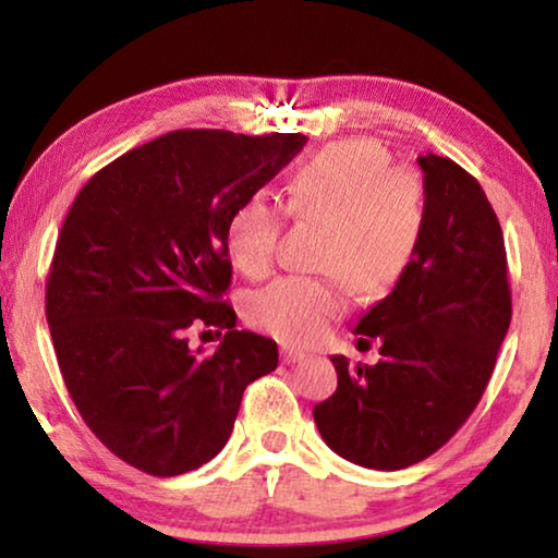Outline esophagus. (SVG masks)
<instances>
[{"instance_id":"obj_1","label":"esophagus","mask_w":558,"mask_h":558,"mask_svg":"<svg viewBox=\"0 0 558 558\" xmlns=\"http://www.w3.org/2000/svg\"><path fill=\"white\" fill-rule=\"evenodd\" d=\"M304 357H307V353H304V350H300V348H292V345H284V348H281V361H284L287 365H292V363H302Z\"/></svg>"}]
</instances>
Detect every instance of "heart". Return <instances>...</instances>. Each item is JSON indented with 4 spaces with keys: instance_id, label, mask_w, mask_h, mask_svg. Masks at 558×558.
<instances>
[{
    "instance_id": "heart-1",
    "label": "heart",
    "mask_w": 558,
    "mask_h": 558,
    "mask_svg": "<svg viewBox=\"0 0 558 558\" xmlns=\"http://www.w3.org/2000/svg\"><path fill=\"white\" fill-rule=\"evenodd\" d=\"M287 210L325 220L319 266L340 271L361 292L391 289L414 262L424 235V190L414 174L393 172L371 140L332 142L304 159L289 180ZM284 213L266 193H251L226 223L228 256L262 277L277 256ZM342 277H281L251 300V319L289 342L325 338L348 310Z\"/></svg>"
}]
</instances>
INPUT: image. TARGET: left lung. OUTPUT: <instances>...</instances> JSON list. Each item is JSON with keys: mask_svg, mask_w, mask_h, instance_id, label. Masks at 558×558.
Returning a JSON list of instances; mask_svg holds the SVG:
<instances>
[{"mask_svg": "<svg viewBox=\"0 0 558 558\" xmlns=\"http://www.w3.org/2000/svg\"><path fill=\"white\" fill-rule=\"evenodd\" d=\"M424 172V235L386 300L355 325L378 340L376 365L332 355L338 391L317 403L325 445L371 470H403L437 452L468 422L510 325L502 231L480 182L447 157Z\"/></svg>", "mask_w": 558, "mask_h": 558, "instance_id": "1", "label": "left lung"}]
</instances>
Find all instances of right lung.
Segmentation results:
<instances>
[{
  "label": "right lung",
  "mask_w": 558,
  "mask_h": 558,
  "mask_svg": "<svg viewBox=\"0 0 558 558\" xmlns=\"http://www.w3.org/2000/svg\"><path fill=\"white\" fill-rule=\"evenodd\" d=\"M304 142L180 129L106 165L68 210L45 317L75 409L132 468L174 477L210 462L246 386L279 365L277 342L235 330L220 302L226 223ZM193 324L226 329L225 342L193 351Z\"/></svg>",
  "instance_id": "right-lung-1"
}]
</instances>
